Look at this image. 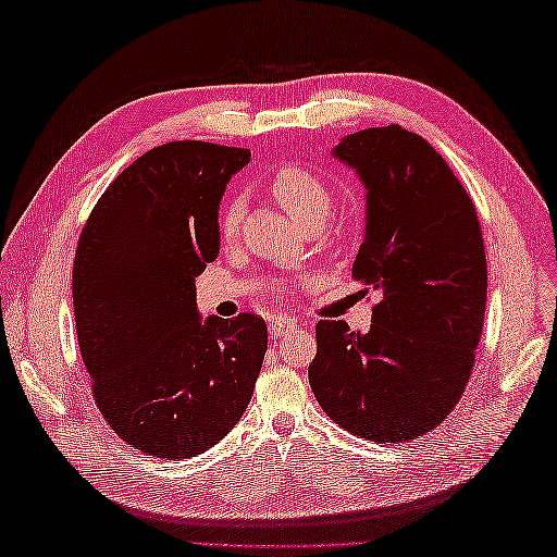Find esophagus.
<instances>
[{
  "label": "esophagus",
  "instance_id": "obj_1",
  "mask_svg": "<svg viewBox=\"0 0 557 557\" xmlns=\"http://www.w3.org/2000/svg\"><path fill=\"white\" fill-rule=\"evenodd\" d=\"M294 327H297V323L289 321V318H285V315H277V318H272V321H270V335L282 337V335H287L289 330H294Z\"/></svg>",
  "mask_w": 557,
  "mask_h": 557
}]
</instances>
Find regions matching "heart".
<instances>
[{"mask_svg":"<svg viewBox=\"0 0 557 557\" xmlns=\"http://www.w3.org/2000/svg\"><path fill=\"white\" fill-rule=\"evenodd\" d=\"M270 191L277 198V203L289 212L294 222L301 227L311 220H325L333 208V194L330 188L318 180L309 170H301L297 164H285L270 180ZM244 206L239 198L230 200L220 215V236L222 242H232L242 224Z\"/></svg>","mask_w":557,"mask_h":557,"instance_id":"heart-1","label":"heart"}]
</instances>
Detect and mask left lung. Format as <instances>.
I'll return each instance as SVG.
<instances>
[{
    "mask_svg": "<svg viewBox=\"0 0 557 557\" xmlns=\"http://www.w3.org/2000/svg\"><path fill=\"white\" fill-rule=\"evenodd\" d=\"M333 158L366 188L351 272L381 301L369 333L315 325L311 389L345 431L407 443L443 423L474 369L488 285L476 208L429 140L399 124L345 136Z\"/></svg>",
    "mask_w": 557,
    "mask_h": 557,
    "instance_id": "obj_1",
    "label": "left lung"
}]
</instances>
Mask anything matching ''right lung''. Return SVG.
Instances as JSON below:
<instances>
[{"label":"right lung","mask_w":557,"mask_h":557,"mask_svg":"<svg viewBox=\"0 0 557 557\" xmlns=\"http://www.w3.org/2000/svg\"><path fill=\"white\" fill-rule=\"evenodd\" d=\"M251 150L172 140L92 208L74 260V313L92 397L112 431L188 459L242 419L265 359L258 315L200 318L196 277L220 253V200Z\"/></svg>","instance_id":"1"}]
</instances>
